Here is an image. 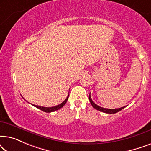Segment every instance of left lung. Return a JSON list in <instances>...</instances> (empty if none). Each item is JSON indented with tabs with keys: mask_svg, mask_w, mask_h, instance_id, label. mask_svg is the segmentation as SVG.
Segmentation results:
<instances>
[{
	"mask_svg": "<svg viewBox=\"0 0 151 151\" xmlns=\"http://www.w3.org/2000/svg\"><path fill=\"white\" fill-rule=\"evenodd\" d=\"M89 101H90L91 104V105H92V106L93 107L94 109H96V110L102 111V112H104V113H109V114H113V113L119 112V111H120L121 110H122L124 108H125V107H126V106H123V107H121V108L115 109H110L103 108V107H101L100 106H98V105H97L96 104H95V103L93 102L92 99H91V95L90 94H89Z\"/></svg>",
	"mask_w": 151,
	"mask_h": 151,
	"instance_id": "1",
	"label": "left lung"
}]
</instances>
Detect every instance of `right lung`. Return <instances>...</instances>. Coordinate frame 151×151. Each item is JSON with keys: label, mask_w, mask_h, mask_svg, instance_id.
Wrapping results in <instances>:
<instances>
[{"label": "right lung", "mask_w": 151, "mask_h": 151, "mask_svg": "<svg viewBox=\"0 0 151 151\" xmlns=\"http://www.w3.org/2000/svg\"><path fill=\"white\" fill-rule=\"evenodd\" d=\"M68 98H69V95H68L67 98L65 99V101H64L63 102H62L61 104H60L58 105H57V106H53V107H44V106H38V105H34V104H32L33 106H34L35 107H36V108H38L39 109H40L41 111H44V112H46V113H51V112H53V111H55L57 110H58V109H61L62 107L64 106V105L66 104V102H67V101L68 100Z\"/></svg>", "instance_id": "right-lung-1"}]
</instances>
